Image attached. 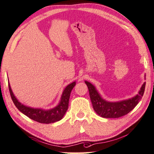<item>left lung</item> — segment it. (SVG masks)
<instances>
[{
  "label": "left lung",
  "instance_id": "left-lung-1",
  "mask_svg": "<svg viewBox=\"0 0 154 154\" xmlns=\"http://www.w3.org/2000/svg\"><path fill=\"white\" fill-rule=\"evenodd\" d=\"M85 83L88 86L94 110L99 116L105 118H120L132 111L143 97L146 85V82H144L138 94L131 99L118 102H109L102 99L93 84L87 81H85Z\"/></svg>",
  "mask_w": 154,
  "mask_h": 154
}]
</instances>
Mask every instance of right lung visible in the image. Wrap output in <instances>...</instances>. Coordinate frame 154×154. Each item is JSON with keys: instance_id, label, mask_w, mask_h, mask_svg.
I'll return each mask as SVG.
<instances>
[{"instance_id": "1", "label": "right lung", "mask_w": 154, "mask_h": 154, "mask_svg": "<svg viewBox=\"0 0 154 154\" xmlns=\"http://www.w3.org/2000/svg\"><path fill=\"white\" fill-rule=\"evenodd\" d=\"M75 84H76V82H74L66 87L62 93V95H61L60 102L59 103V104L56 107L49 110H43L26 106L18 102L14 95L13 92L11 89L10 85L8 82L9 91H10L11 100H12L16 107L21 113L26 115V116L32 119V120L43 124L54 123L55 122L59 121L63 118L68 108L70 93L72 88H74Z\"/></svg>"}]
</instances>
